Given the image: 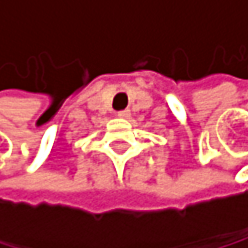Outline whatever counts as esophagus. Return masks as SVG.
Instances as JSON below:
<instances>
[{
	"label": "esophagus",
	"mask_w": 248,
	"mask_h": 248,
	"mask_svg": "<svg viewBox=\"0 0 248 248\" xmlns=\"http://www.w3.org/2000/svg\"><path fill=\"white\" fill-rule=\"evenodd\" d=\"M117 115L120 117V119H129V115H131V111L129 109H123V111H119Z\"/></svg>",
	"instance_id": "1"
}]
</instances>
